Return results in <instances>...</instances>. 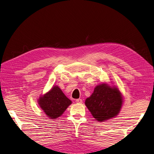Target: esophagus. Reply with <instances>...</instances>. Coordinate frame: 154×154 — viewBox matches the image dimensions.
<instances>
[{
	"label": "esophagus",
	"instance_id": "obj_1",
	"mask_svg": "<svg viewBox=\"0 0 154 154\" xmlns=\"http://www.w3.org/2000/svg\"><path fill=\"white\" fill-rule=\"evenodd\" d=\"M75 101H76V103H82V99H77L75 100Z\"/></svg>",
	"mask_w": 154,
	"mask_h": 154
}]
</instances>
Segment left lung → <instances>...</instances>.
<instances>
[{
	"instance_id": "8db88e82",
	"label": "left lung",
	"mask_w": 154,
	"mask_h": 154,
	"mask_svg": "<svg viewBox=\"0 0 154 154\" xmlns=\"http://www.w3.org/2000/svg\"><path fill=\"white\" fill-rule=\"evenodd\" d=\"M122 103L123 98L119 89L105 83L96 86L93 94L85 101L88 110L99 122L116 117Z\"/></svg>"
}]
</instances>
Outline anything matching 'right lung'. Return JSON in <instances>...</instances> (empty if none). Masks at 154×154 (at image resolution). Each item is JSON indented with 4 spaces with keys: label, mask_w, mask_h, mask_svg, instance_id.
<instances>
[{
    "label": "right lung",
    "mask_w": 154,
    "mask_h": 154,
    "mask_svg": "<svg viewBox=\"0 0 154 154\" xmlns=\"http://www.w3.org/2000/svg\"><path fill=\"white\" fill-rule=\"evenodd\" d=\"M38 103L48 117L56 119L64 113L68 106L72 104V101L58 86H54L38 98Z\"/></svg>",
    "instance_id": "add662e5"
}]
</instances>
